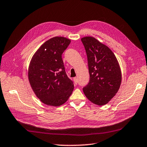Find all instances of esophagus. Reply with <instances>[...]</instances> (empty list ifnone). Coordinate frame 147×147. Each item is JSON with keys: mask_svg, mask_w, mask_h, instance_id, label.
I'll list each match as a JSON object with an SVG mask.
<instances>
[{"mask_svg": "<svg viewBox=\"0 0 147 147\" xmlns=\"http://www.w3.org/2000/svg\"><path fill=\"white\" fill-rule=\"evenodd\" d=\"M73 80H74V84H78V78H74Z\"/></svg>", "mask_w": 147, "mask_h": 147, "instance_id": "esophagus-1", "label": "esophagus"}]
</instances>
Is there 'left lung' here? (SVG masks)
Returning <instances> with one entry per match:
<instances>
[{"mask_svg":"<svg viewBox=\"0 0 147 147\" xmlns=\"http://www.w3.org/2000/svg\"><path fill=\"white\" fill-rule=\"evenodd\" d=\"M87 57L90 80L83 92L90 101L104 105L118 92L121 71L115 54L107 45L92 37L81 39Z\"/></svg>","mask_w":147,"mask_h":147,"instance_id":"1","label":"left lung"}]
</instances>
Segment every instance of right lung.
<instances>
[{"mask_svg":"<svg viewBox=\"0 0 147 147\" xmlns=\"http://www.w3.org/2000/svg\"><path fill=\"white\" fill-rule=\"evenodd\" d=\"M70 42L63 37H53L40 46L29 64L30 85L38 98L47 105H61L73 91V82L67 76L61 57Z\"/></svg>","mask_w":147,"mask_h":147,"instance_id":"obj_1","label":"right lung"}]
</instances>
